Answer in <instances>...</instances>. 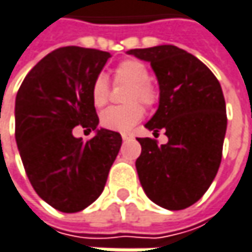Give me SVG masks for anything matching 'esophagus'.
<instances>
[{
    "instance_id": "34e87169",
    "label": "esophagus",
    "mask_w": 252,
    "mask_h": 252,
    "mask_svg": "<svg viewBox=\"0 0 252 252\" xmlns=\"http://www.w3.org/2000/svg\"><path fill=\"white\" fill-rule=\"evenodd\" d=\"M121 137H123V140L124 141H128L132 138V134H129V132H123V134H121Z\"/></svg>"
}]
</instances>
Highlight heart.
Returning <instances> with one entry per match:
<instances>
[{
    "label": "heart",
    "mask_w": 252,
    "mask_h": 252,
    "mask_svg": "<svg viewBox=\"0 0 252 252\" xmlns=\"http://www.w3.org/2000/svg\"><path fill=\"white\" fill-rule=\"evenodd\" d=\"M150 71L144 63L138 60H126L114 69V80L118 84H128L124 101L128 102L121 107H111L101 114V124L111 131H128L135 126L144 115L145 107L154 105L157 101L156 87L148 81ZM91 99L96 108H102L108 102V84L104 75H98L91 88Z\"/></svg>",
    "instance_id": "obj_1"
}]
</instances>
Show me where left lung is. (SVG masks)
Wrapping results in <instances>:
<instances>
[{
	"label": "left lung",
	"instance_id": "8db88e82",
	"mask_svg": "<svg viewBox=\"0 0 252 252\" xmlns=\"http://www.w3.org/2000/svg\"><path fill=\"white\" fill-rule=\"evenodd\" d=\"M148 61L159 85V104L145 128L165 131L168 142L138 138L135 161L147 197L171 211L200 200L221 164L227 131L225 99L211 69L175 45L129 50Z\"/></svg>",
	"mask_w": 252,
	"mask_h": 252
}]
</instances>
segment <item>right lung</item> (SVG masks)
<instances>
[{
	"mask_svg": "<svg viewBox=\"0 0 252 252\" xmlns=\"http://www.w3.org/2000/svg\"><path fill=\"white\" fill-rule=\"evenodd\" d=\"M110 52L63 47L32 68L15 98V141L35 192L58 211L77 213L101 195L123 138L98 128L91 88ZM82 125L96 135H72Z\"/></svg>",
	"mask_w": 252,
	"mask_h": 252,
	"instance_id": "add662e5",
	"label": "right lung"
}]
</instances>
